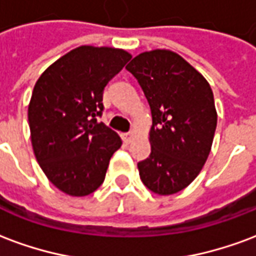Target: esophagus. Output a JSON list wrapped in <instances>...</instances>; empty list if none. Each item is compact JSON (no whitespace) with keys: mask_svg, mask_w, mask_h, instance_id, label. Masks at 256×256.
<instances>
[{"mask_svg":"<svg viewBox=\"0 0 256 256\" xmlns=\"http://www.w3.org/2000/svg\"><path fill=\"white\" fill-rule=\"evenodd\" d=\"M134 136H136V134H134L133 132H128V133L123 134V140H124V142H126V144L132 142V140L134 138Z\"/></svg>","mask_w":256,"mask_h":256,"instance_id":"1","label":"esophagus"}]
</instances>
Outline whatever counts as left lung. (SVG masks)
Listing matches in <instances>:
<instances>
[{"instance_id": "8db88e82", "label": "left lung", "mask_w": 256, "mask_h": 256, "mask_svg": "<svg viewBox=\"0 0 256 256\" xmlns=\"http://www.w3.org/2000/svg\"><path fill=\"white\" fill-rule=\"evenodd\" d=\"M150 102V155L140 162L141 181L158 194L188 186L207 160L216 128L214 94L202 74L180 54L156 49L128 64Z\"/></svg>"}]
</instances>
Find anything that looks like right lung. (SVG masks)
Wrapping results in <instances>:
<instances>
[{
    "instance_id": "add662e5",
    "label": "right lung",
    "mask_w": 256,
    "mask_h": 256,
    "mask_svg": "<svg viewBox=\"0 0 256 256\" xmlns=\"http://www.w3.org/2000/svg\"><path fill=\"white\" fill-rule=\"evenodd\" d=\"M132 54L115 48L79 46L36 80L30 104L31 144L48 180L70 196H88L104 182L122 140L102 122V92Z\"/></svg>"
}]
</instances>
